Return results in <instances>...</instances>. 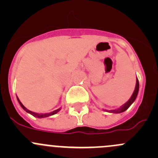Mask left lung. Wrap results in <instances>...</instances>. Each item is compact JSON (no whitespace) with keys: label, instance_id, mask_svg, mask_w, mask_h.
I'll return each instance as SVG.
<instances>
[{"label":"left lung","instance_id":"left-lung-1","mask_svg":"<svg viewBox=\"0 0 158 158\" xmlns=\"http://www.w3.org/2000/svg\"><path fill=\"white\" fill-rule=\"evenodd\" d=\"M138 91H139V82H138V78H136V85H135V90H134L133 94H132L131 98H129V100L127 102H125V104L122 105L121 107L118 108V109H111V110H106V109H103V110H104L105 111H108V112H110V113H115V114H118V113H122L123 112V111H126V110L128 109L131 106L132 103L135 101L137 96H138Z\"/></svg>","mask_w":158,"mask_h":158}]
</instances>
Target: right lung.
<instances>
[{"instance_id": "obj_1", "label": "right lung", "mask_w": 158, "mask_h": 158, "mask_svg": "<svg viewBox=\"0 0 158 158\" xmlns=\"http://www.w3.org/2000/svg\"><path fill=\"white\" fill-rule=\"evenodd\" d=\"M17 101H18L19 104H20V106H21V107H22V109L24 110V111H26L27 113H29V114H32V115H33V116H34V117L39 118H47V117H49V116H52V115H53V114H56L57 112H59V111H60V110H61V108H60V109L55 110V111H51V112L44 113V114H43V113H41V114H39V113L33 112V111H30V110H28L26 107H25L24 106H23V104H22L21 102H20V100H19L18 97H17Z\"/></svg>"}]
</instances>
